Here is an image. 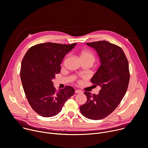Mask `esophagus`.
I'll use <instances>...</instances> for the list:
<instances>
[{"label":"esophagus","mask_w":148,"mask_h":148,"mask_svg":"<svg viewBox=\"0 0 148 148\" xmlns=\"http://www.w3.org/2000/svg\"><path fill=\"white\" fill-rule=\"evenodd\" d=\"M75 93H82V92L81 90H77V89L75 90Z\"/></svg>","instance_id":"34e87169"}]
</instances>
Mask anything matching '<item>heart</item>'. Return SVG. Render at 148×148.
Wrapping results in <instances>:
<instances>
[{"label":"heart","instance_id":"1","mask_svg":"<svg viewBox=\"0 0 148 148\" xmlns=\"http://www.w3.org/2000/svg\"><path fill=\"white\" fill-rule=\"evenodd\" d=\"M80 56L82 61H90L93 63L95 56L93 53L88 49H84L80 52Z\"/></svg>","mask_w":148,"mask_h":148}]
</instances>
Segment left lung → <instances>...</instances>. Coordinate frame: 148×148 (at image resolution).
Here are the masks:
<instances>
[{
	"mask_svg": "<svg viewBox=\"0 0 148 148\" xmlns=\"http://www.w3.org/2000/svg\"><path fill=\"white\" fill-rule=\"evenodd\" d=\"M86 45L95 49L101 60L90 81L101 89L97 95L84 92L87 101L80 106V111L87 119L101 120L110 114L124 97L130 81L129 64L123 49L117 45L106 40Z\"/></svg>",
	"mask_w": 148,
	"mask_h": 148,
	"instance_id": "left-lung-1",
	"label": "left lung"
}]
</instances>
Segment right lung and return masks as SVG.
<instances>
[{"label":"right lung","mask_w":148,"mask_h":148,"mask_svg":"<svg viewBox=\"0 0 148 148\" xmlns=\"http://www.w3.org/2000/svg\"><path fill=\"white\" fill-rule=\"evenodd\" d=\"M75 45L39 43L30 47L22 60L20 77L25 96L32 109L42 117L59 114L75 93L71 86L57 91L52 80L60 72L63 58Z\"/></svg>","instance_id":"1"}]
</instances>
